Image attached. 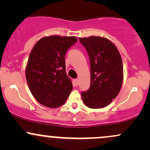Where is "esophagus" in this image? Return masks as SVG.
Returning <instances> with one entry per match:
<instances>
[{"instance_id": "esophagus-1", "label": "esophagus", "mask_w": 150, "mask_h": 150, "mask_svg": "<svg viewBox=\"0 0 150 150\" xmlns=\"http://www.w3.org/2000/svg\"><path fill=\"white\" fill-rule=\"evenodd\" d=\"M74 82H75V86H78V85H79V80H78V79H75V80H74Z\"/></svg>"}]
</instances>
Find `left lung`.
I'll use <instances>...</instances> for the list:
<instances>
[{
	"label": "left lung",
	"instance_id": "left-lung-1",
	"mask_svg": "<svg viewBox=\"0 0 150 150\" xmlns=\"http://www.w3.org/2000/svg\"><path fill=\"white\" fill-rule=\"evenodd\" d=\"M90 61V87L81 94L87 107L107 106L117 97L123 81V62L112 42L101 37L79 38Z\"/></svg>",
	"mask_w": 150,
	"mask_h": 150
}]
</instances>
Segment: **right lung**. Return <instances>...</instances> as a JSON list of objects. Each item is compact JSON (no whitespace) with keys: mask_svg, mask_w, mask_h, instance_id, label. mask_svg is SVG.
Instances as JSON below:
<instances>
[{"mask_svg":"<svg viewBox=\"0 0 150 150\" xmlns=\"http://www.w3.org/2000/svg\"><path fill=\"white\" fill-rule=\"evenodd\" d=\"M77 41L75 37H44L31 51L26 79L33 97L43 106L59 107L69 97L73 84L65 73V55Z\"/></svg>","mask_w":150,"mask_h":150,"instance_id":"1","label":"right lung"}]
</instances>
